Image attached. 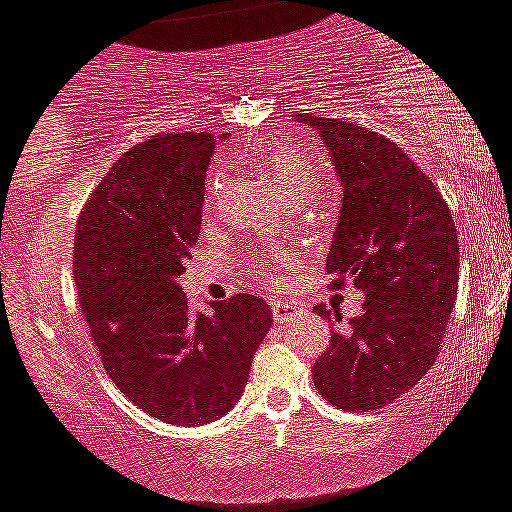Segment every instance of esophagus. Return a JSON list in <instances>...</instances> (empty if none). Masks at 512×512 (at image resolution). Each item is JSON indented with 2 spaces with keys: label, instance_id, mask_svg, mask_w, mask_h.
<instances>
[{
  "label": "esophagus",
  "instance_id": "obj_1",
  "mask_svg": "<svg viewBox=\"0 0 512 512\" xmlns=\"http://www.w3.org/2000/svg\"><path fill=\"white\" fill-rule=\"evenodd\" d=\"M294 309L296 306L291 301H271V314H274L276 321H286Z\"/></svg>",
  "mask_w": 512,
  "mask_h": 512
}]
</instances>
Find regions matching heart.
<instances>
[{
  "mask_svg": "<svg viewBox=\"0 0 512 512\" xmlns=\"http://www.w3.org/2000/svg\"><path fill=\"white\" fill-rule=\"evenodd\" d=\"M264 163L269 168L271 178H274L276 188H279L281 198L284 201H309L321 186V175L316 170V165L311 163L309 155L299 148V145L289 143V140H279L276 145H271L269 153L264 155ZM276 269H279V261L259 253L251 259V271L256 279L276 281Z\"/></svg>",
  "mask_w": 512,
  "mask_h": 512,
  "instance_id": "obj_1",
  "label": "heart"
}]
</instances>
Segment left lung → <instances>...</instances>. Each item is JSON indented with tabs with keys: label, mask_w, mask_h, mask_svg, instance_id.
Instances as JSON below:
<instances>
[{
	"label": "left lung",
	"mask_w": 512,
	"mask_h": 512,
	"mask_svg": "<svg viewBox=\"0 0 512 512\" xmlns=\"http://www.w3.org/2000/svg\"><path fill=\"white\" fill-rule=\"evenodd\" d=\"M296 120L319 130L344 188L326 259L329 286L352 281L364 291L362 314L334 329L311 377L337 410H382L440 354L457 296L455 221L425 170L392 140L347 120L309 113ZM316 311L332 319L321 304Z\"/></svg>",
	"instance_id": "left-lung-1"
}]
</instances>
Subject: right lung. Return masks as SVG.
Masks as SVG:
<instances>
[{
	"label": "right lung",
	"mask_w": 512,
	"mask_h": 512,
	"mask_svg": "<svg viewBox=\"0 0 512 512\" xmlns=\"http://www.w3.org/2000/svg\"><path fill=\"white\" fill-rule=\"evenodd\" d=\"M211 133L133 145L77 218L72 274L82 319L115 387L168 425L226 415L271 329L269 304L236 294L198 311L178 276L201 236Z\"/></svg>",
	"instance_id": "obj_1"
}]
</instances>
